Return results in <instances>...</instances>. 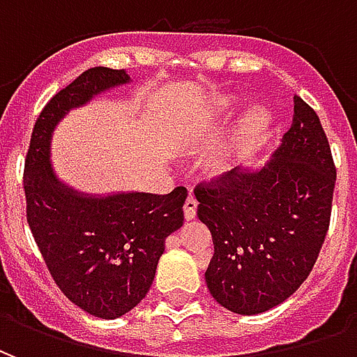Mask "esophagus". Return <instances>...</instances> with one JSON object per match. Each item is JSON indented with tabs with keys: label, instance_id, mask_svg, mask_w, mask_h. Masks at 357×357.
Listing matches in <instances>:
<instances>
[{
	"label": "esophagus",
	"instance_id": "34e87169",
	"mask_svg": "<svg viewBox=\"0 0 357 357\" xmlns=\"http://www.w3.org/2000/svg\"><path fill=\"white\" fill-rule=\"evenodd\" d=\"M183 216L187 222H191L197 216V199L195 197H187L185 204H183Z\"/></svg>",
	"mask_w": 357,
	"mask_h": 357
}]
</instances>
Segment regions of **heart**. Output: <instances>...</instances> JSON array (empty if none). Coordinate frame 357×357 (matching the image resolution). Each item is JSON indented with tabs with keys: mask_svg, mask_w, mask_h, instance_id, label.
Segmentation results:
<instances>
[{
	"mask_svg": "<svg viewBox=\"0 0 357 357\" xmlns=\"http://www.w3.org/2000/svg\"><path fill=\"white\" fill-rule=\"evenodd\" d=\"M231 97H225V99H220L216 101V109L218 110H225V109H231L233 105ZM214 114V112H212ZM269 126H271V114H269L266 109H252L248 110L245 116L241 118L239 128H237V132H235V139H233V153H239L243 149L250 147V145H255L256 141L262 137L264 133L268 132ZM229 164V158H224L222 162H220V168H225Z\"/></svg>",
	"mask_w": 357,
	"mask_h": 357,
	"instance_id": "obj_1",
	"label": "heart"
}]
</instances>
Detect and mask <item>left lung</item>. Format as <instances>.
<instances>
[{"label": "left lung", "mask_w": 357, "mask_h": 357, "mask_svg": "<svg viewBox=\"0 0 357 357\" xmlns=\"http://www.w3.org/2000/svg\"><path fill=\"white\" fill-rule=\"evenodd\" d=\"M335 181L319 116L294 97L291 128L268 162L195 189L197 216L214 241L204 279L220 306L262 314L306 281L329 229Z\"/></svg>", "instance_id": "1"}]
</instances>
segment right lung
<instances>
[{"mask_svg": "<svg viewBox=\"0 0 357 357\" xmlns=\"http://www.w3.org/2000/svg\"><path fill=\"white\" fill-rule=\"evenodd\" d=\"M130 82L126 70L107 66L80 74L43 107L24 164L28 225L51 277L73 304L101 319H116L147 296L166 237L183 225L187 189L84 193L59 179L51 139L70 110Z\"/></svg>", "mask_w": 357, "mask_h": 357, "instance_id": "add662e5", "label": "right lung"}]
</instances>
